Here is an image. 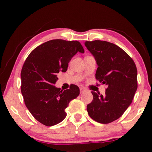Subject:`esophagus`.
I'll return each mask as SVG.
<instances>
[{
    "mask_svg": "<svg viewBox=\"0 0 152 152\" xmlns=\"http://www.w3.org/2000/svg\"><path fill=\"white\" fill-rule=\"evenodd\" d=\"M85 91V88H80V93H83V92Z\"/></svg>",
    "mask_w": 152,
    "mask_h": 152,
    "instance_id": "1",
    "label": "esophagus"
}]
</instances>
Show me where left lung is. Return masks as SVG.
<instances>
[{"mask_svg":"<svg viewBox=\"0 0 152 152\" xmlns=\"http://www.w3.org/2000/svg\"><path fill=\"white\" fill-rule=\"evenodd\" d=\"M84 45L96 61V80L108 86L104 95L91 92L93 99L87 105V111L95 121L111 123L132 102L137 88V68L133 59L114 43L95 40Z\"/></svg>","mask_w":152,"mask_h":152,"instance_id":"obj_1","label":"left lung"}]
</instances>
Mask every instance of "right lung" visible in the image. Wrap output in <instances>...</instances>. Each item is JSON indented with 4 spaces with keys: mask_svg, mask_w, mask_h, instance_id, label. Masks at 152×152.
<instances>
[{
    "mask_svg": "<svg viewBox=\"0 0 152 152\" xmlns=\"http://www.w3.org/2000/svg\"><path fill=\"white\" fill-rule=\"evenodd\" d=\"M84 50L78 41L53 39L35 48L23 66L21 93L25 104L36 120L53 126L65 119V109L78 96L76 85L62 91L53 86L57 74L65 72L69 61L77 52Z\"/></svg>",
    "mask_w": 152,
    "mask_h": 152,
    "instance_id": "1",
    "label": "right lung"
}]
</instances>
